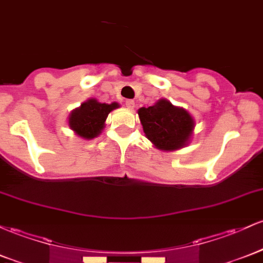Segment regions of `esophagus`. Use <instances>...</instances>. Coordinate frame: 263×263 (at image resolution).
<instances>
[{"label":"esophagus","instance_id":"esophagus-1","mask_svg":"<svg viewBox=\"0 0 263 263\" xmlns=\"http://www.w3.org/2000/svg\"><path fill=\"white\" fill-rule=\"evenodd\" d=\"M125 105H126V107L129 108V109H134L135 107H136V103H135L134 100H127Z\"/></svg>","mask_w":263,"mask_h":263}]
</instances>
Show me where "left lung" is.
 Returning <instances> with one entry per match:
<instances>
[{
  "label": "left lung",
  "instance_id": "left-lung-1",
  "mask_svg": "<svg viewBox=\"0 0 263 263\" xmlns=\"http://www.w3.org/2000/svg\"><path fill=\"white\" fill-rule=\"evenodd\" d=\"M145 136L156 148L168 152L186 147L195 129V118L187 109L161 99L149 107L137 111Z\"/></svg>",
  "mask_w": 263,
  "mask_h": 263
}]
</instances>
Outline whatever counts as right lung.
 Segmentation results:
<instances>
[{"mask_svg": "<svg viewBox=\"0 0 263 263\" xmlns=\"http://www.w3.org/2000/svg\"><path fill=\"white\" fill-rule=\"evenodd\" d=\"M120 107V103H101L96 99H88L80 107L72 109L68 126L77 136L85 140L100 136L106 126L108 114Z\"/></svg>", "mask_w": 263, "mask_h": 263, "instance_id": "1", "label": "right lung"}]
</instances>
